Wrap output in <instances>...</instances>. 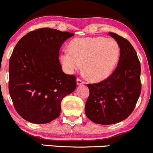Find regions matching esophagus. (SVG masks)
Segmentation results:
<instances>
[{"label": "esophagus", "instance_id": "esophagus-1", "mask_svg": "<svg viewBox=\"0 0 153 153\" xmlns=\"http://www.w3.org/2000/svg\"><path fill=\"white\" fill-rule=\"evenodd\" d=\"M85 82L84 81H82V79H80L79 78L76 79V84L77 85H82V84H84Z\"/></svg>", "mask_w": 153, "mask_h": 153}]
</instances>
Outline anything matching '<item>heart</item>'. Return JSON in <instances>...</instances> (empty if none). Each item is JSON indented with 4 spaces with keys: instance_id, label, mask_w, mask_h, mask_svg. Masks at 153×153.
Returning a JSON list of instances; mask_svg holds the SVG:
<instances>
[{
    "instance_id": "b5f03b06",
    "label": "heart",
    "mask_w": 153,
    "mask_h": 153,
    "mask_svg": "<svg viewBox=\"0 0 153 153\" xmlns=\"http://www.w3.org/2000/svg\"><path fill=\"white\" fill-rule=\"evenodd\" d=\"M120 56V46L115 40L103 37L73 39L69 51L61 55V62L66 71L73 73L83 64L84 73L93 81L105 79L115 69Z\"/></svg>"
}]
</instances>
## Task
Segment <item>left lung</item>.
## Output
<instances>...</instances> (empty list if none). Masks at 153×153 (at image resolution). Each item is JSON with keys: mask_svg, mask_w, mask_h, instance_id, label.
Returning a JSON list of instances; mask_svg holds the SVG:
<instances>
[{"mask_svg": "<svg viewBox=\"0 0 153 153\" xmlns=\"http://www.w3.org/2000/svg\"><path fill=\"white\" fill-rule=\"evenodd\" d=\"M120 46L117 66L108 78L97 84H88L89 95L85 114L91 121L112 125L128 117L141 93V66L137 53L127 39L109 33Z\"/></svg>", "mask_w": 153, "mask_h": 153, "instance_id": "obj_1", "label": "left lung"}]
</instances>
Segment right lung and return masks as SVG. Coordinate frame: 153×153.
<instances>
[{
	"mask_svg": "<svg viewBox=\"0 0 153 153\" xmlns=\"http://www.w3.org/2000/svg\"><path fill=\"white\" fill-rule=\"evenodd\" d=\"M74 35L42 28L16 45L9 60V93L16 112L28 122L45 124L58 117L63 98L76 89V77L63 72L59 59L63 43Z\"/></svg>",
	"mask_w": 153,
	"mask_h": 153,
	"instance_id": "add662e5",
	"label": "right lung"
}]
</instances>
